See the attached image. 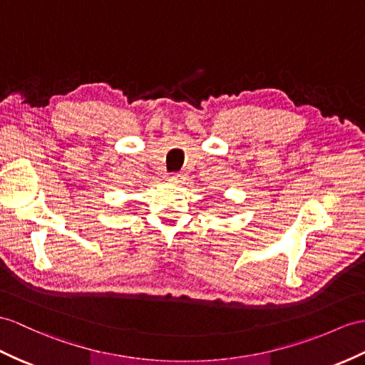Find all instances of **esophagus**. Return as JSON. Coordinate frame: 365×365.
Instances as JSON below:
<instances>
[{"mask_svg": "<svg viewBox=\"0 0 365 365\" xmlns=\"http://www.w3.org/2000/svg\"><path fill=\"white\" fill-rule=\"evenodd\" d=\"M184 178H185V175H182V173H170V175H168L167 180L170 182H181Z\"/></svg>", "mask_w": 365, "mask_h": 365, "instance_id": "obj_1", "label": "esophagus"}]
</instances>
